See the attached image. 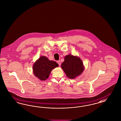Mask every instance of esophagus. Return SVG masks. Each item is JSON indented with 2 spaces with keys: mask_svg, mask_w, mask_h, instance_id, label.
<instances>
[{
  "mask_svg": "<svg viewBox=\"0 0 121 121\" xmlns=\"http://www.w3.org/2000/svg\"><path fill=\"white\" fill-rule=\"evenodd\" d=\"M57 63H58V64L59 66H60V60H58V61H57Z\"/></svg>",
  "mask_w": 121,
  "mask_h": 121,
  "instance_id": "esophagus-1",
  "label": "esophagus"
}]
</instances>
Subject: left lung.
Returning a JSON list of instances; mask_svg holds the SVG:
<instances>
[{"mask_svg":"<svg viewBox=\"0 0 121 121\" xmlns=\"http://www.w3.org/2000/svg\"><path fill=\"white\" fill-rule=\"evenodd\" d=\"M61 67L67 77L70 79H74L80 75L85 69L82 60L77 56L70 54L65 57Z\"/></svg>","mask_w":121,"mask_h":121,"instance_id":"left-lung-1","label":"left lung"}]
</instances>
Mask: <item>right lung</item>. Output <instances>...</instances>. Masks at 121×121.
<instances>
[{"label":"right lung","instance_id":"obj_1","mask_svg":"<svg viewBox=\"0 0 121 121\" xmlns=\"http://www.w3.org/2000/svg\"><path fill=\"white\" fill-rule=\"evenodd\" d=\"M58 66L55 61L49 60L46 56H41L34 64L33 71L36 77L41 81H45L49 77L52 70Z\"/></svg>","mask_w":121,"mask_h":121}]
</instances>
